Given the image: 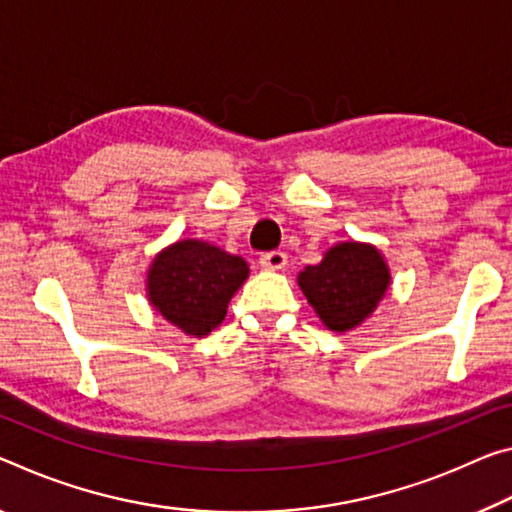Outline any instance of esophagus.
<instances>
[{
    "mask_svg": "<svg viewBox=\"0 0 512 512\" xmlns=\"http://www.w3.org/2000/svg\"><path fill=\"white\" fill-rule=\"evenodd\" d=\"M259 266L266 271H282L287 266V255L282 250H271V253L259 257Z\"/></svg>",
    "mask_w": 512,
    "mask_h": 512,
    "instance_id": "esophagus-1",
    "label": "esophagus"
}]
</instances>
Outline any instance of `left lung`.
I'll return each mask as SVG.
<instances>
[{
    "mask_svg": "<svg viewBox=\"0 0 512 512\" xmlns=\"http://www.w3.org/2000/svg\"><path fill=\"white\" fill-rule=\"evenodd\" d=\"M389 285L392 273L385 255L373 243L362 241L335 243L319 264L298 273L300 291L332 332H348L367 321Z\"/></svg>",
    "mask_w": 512,
    "mask_h": 512,
    "instance_id": "1",
    "label": "left lung"
}]
</instances>
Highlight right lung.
<instances>
[{"mask_svg":"<svg viewBox=\"0 0 512 512\" xmlns=\"http://www.w3.org/2000/svg\"><path fill=\"white\" fill-rule=\"evenodd\" d=\"M248 262L202 239H180L148 266L145 294L168 323L189 337H207L248 280Z\"/></svg>","mask_w":512,"mask_h":512,"instance_id":"obj_1","label":"right lung"}]
</instances>
